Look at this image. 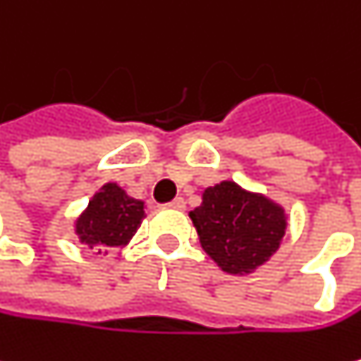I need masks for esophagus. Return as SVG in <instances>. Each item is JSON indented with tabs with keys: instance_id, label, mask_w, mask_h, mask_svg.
Returning a JSON list of instances; mask_svg holds the SVG:
<instances>
[{
	"instance_id": "esophagus-1",
	"label": "esophagus",
	"mask_w": 361,
	"mask_h": 361,
	"mask_svg": "<svg viewBox=\"0 0 361 361\" xmlns=\"http://www.w3.org/2000/svg\"><path fill=\"white\" fill-rule=\"evenodd\" d=\"M166 207H171V209H184V207H186V201H184L182 197H177V199H173L171 203H166Z\"/></svg>"
}]
</instances>
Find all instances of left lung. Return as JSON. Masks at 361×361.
<instances>
[{
    "instance_id": "left-lung-1",
    "label": "left lung",
    "mask_w": 361,
    "mask_h": 361,
    "mask_svg": "<svg viewBox=\"0 0 361 361\" xmlns=\"http://www.w3.org/2000/svg\"><path fill=\"white\" fill-rule=\"evenodd\" d=\"M190 218L203 250L228 274H250L263 265L278 250L287 228L285 209L235 182L207 188Z\"/></svg>"
}]
</instances>
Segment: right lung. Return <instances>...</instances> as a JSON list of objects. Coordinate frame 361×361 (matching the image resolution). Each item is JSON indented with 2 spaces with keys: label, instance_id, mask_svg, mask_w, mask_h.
I'll return each mask as SVG.
<instances>
[{
  "label": "right lung",
  "instance_id": "obj_1",
  "mask_svg": "<svg viewBox=\"0 0 361 361\" xmlns=\"http://www.w3.org/2000/svg\"><path fill=\"white\" fill-rule=\"evenodd\" d=\"M145 218L143 201L128 197L117 184H106L94 195L87 209L79 216L76 235L90 248L126 246Z\"/></svg>",
  "mask_w": 361,
  "mask_h": 361
}]
</instances>
